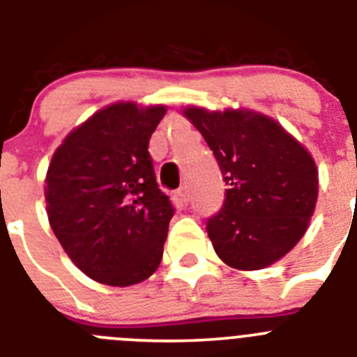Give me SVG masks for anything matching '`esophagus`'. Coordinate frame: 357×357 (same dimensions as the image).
I'll list each match as a JSON object with an SVG mask.
<instances>
[{
	"label": "esophagus",
	"instance_id": "34e87169",
	"mask_svg": "<svg viewBox=\"0 0 357 357\" xmlns=\"http://www.w3.org/2000/svg\"><path fill=\"white\" fill-rule=\"evenodd\" d=\"M178 195L181 197V201L185 202V204H188L190 202V192H188V186H181V188L178 190Z\"/></svg>",
	"mask_w": 357,
	"mask_h": 357
}]
</instances>
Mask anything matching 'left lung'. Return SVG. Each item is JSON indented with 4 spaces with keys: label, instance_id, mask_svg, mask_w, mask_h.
<instances>
[{
    "label": "left lung",
    "instance_id": "left-lung-1",
    "mask_svg": "<svg viewBox=\"0 0 357 357\" xmlns=\"http://www.w3.org/2000/svg\"><path fill=\"white\" fill-rule=\"evenodd\" d=\"M185 116L202 133L227 185L224 204L206 222L218 257L236 269H261L284 257L314 215V158L262 114L188 107Z\"/></svg>",
    "mask_w": 357,
    "mask_h": 357
}]
</instances>
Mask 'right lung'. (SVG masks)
<instances>
[{
  "label": "right lung",
  "instance_id": "obj_1",
  "mask_svg": "<svg viewBox=\"0 0 357 357\" xmlns=\"http://www.w3.org/2000/svg\"><path fill=\"white\" fill-rule=\"evenodd\" d=\"M165 111L109 105L66 135L51 160V227L73 264L100 284H139L162 261L174 206L158 188L148 146Z\"/></svg>",
  "mask_w": 357,
  "mask_h": 357
}]
</instances>
